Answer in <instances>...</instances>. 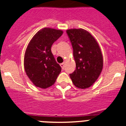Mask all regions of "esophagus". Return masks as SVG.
Returning a JSON list of instances; mask_svg holds the SVG:
<instances>
[{
    "instance_id": "obj_1",
    "label": "esophagus",
    "mask_w": 126,
    "mask_h": 126,
    "mask_svg": "<svg viewBox=\"0 0 126 126\" xmlns=\"http://www.w3.org/2000/svg\"><path fill=\"white\" fill-rule=\"evenodd\" d=\"M60 65H61V66L62 69H64V62H63V63H61V64H60Z\"/></svg>"
}]
</instances>
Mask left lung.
<instances>
[{
	"instance_id": "obj_1",
	"label": "left lung",
	"mask_w": 126,
	"mask_h": 126,
	"mask_svg": "<svg viewBox=\"0 0 126 126\" xmlns=\"http://www.w3.org/2000/svg\"><path fill=\"white\" fill-rule=\"evenodd\" d=\"M73 48L76 70L70 78L78 88L90 87L98 78L103 69L102 51L92 34L83 29L66 31Z\"/></svg>"
}]
</instances>
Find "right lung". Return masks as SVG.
<instances>
[{
	"mask_svg": "<svg viewBox=\"0 0 126 126\" xmlns=\"http://www.w3.org/2000/svg\"><path fill=\"white\" fill-rule=\"evenodd\" d=\"M62 30L44 28L34 34L28 45L24 58L25 72L36 87L45 89L55 83L61 71L51 52Z\"/></svg>",
	"mask_w": 126,
	"mask_h": 126,
	"instance_id": "right-lung-1",
	"label": "right lung"
}]
</instances>
